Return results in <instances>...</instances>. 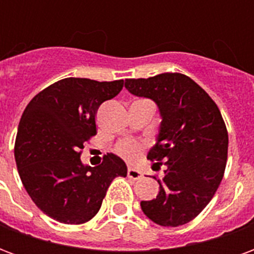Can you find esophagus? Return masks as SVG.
<instances>
[{"label": "esophagus", "mask_w": 254, "mask_h": 254, "mask_svg": "<svg viewBox=\"0 0 254 254\" xmlns=\"http://www.w3.org/2000/svg\"><path fill=\"white\" fill-rule=\"evenodd\" d=\"M127 177L129 178H132V180H138V178H141V173L137 170V169H134V167H127Z\"/></svg>", "instance_id": "1"}]
</instances>
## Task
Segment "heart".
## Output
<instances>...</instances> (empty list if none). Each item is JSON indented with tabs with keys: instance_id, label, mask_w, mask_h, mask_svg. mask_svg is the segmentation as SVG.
Listing matches in <instances>:
<instances>
[{
	"instance_id": "heart-1",
	"label": "heart",
	"mask_w": 254,
	"mask_h": 254,
	"mask_svg": "<svg viewBox=\"0 0 254 254\" xmlns=\"http://www.w3.org/2000/svg\"><path fill=\"white\" fill-rule=\"evenodd\" d=\"M138 152H140V144L136 141H130V140L122 141L117 147V154L121 155L122 158L127 160H134L137 158Z\"/></svg>"
}]
</instances>
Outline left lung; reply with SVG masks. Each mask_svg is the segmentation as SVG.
Instances as JSON below:
<instances>
[{
  "instance_id": "8db88e82",
  "label": "left lung",
  "mask_w": 254,
  "mask_h": 254,
  "mask_svg": "<svg viewBox=\"0 0 254 254\" xmlns=\"http://www.w3.org/2000/svg\"><path fill=\"white\" fill-rule=\"evenodd\" d=\"M130 94L152 99L159 109V134L147 158L152 169L165 166L156 198L141 201L154 223L177 227L194 219L218 190L223 178L229 134L216 103L190 77L162 73L127 78Z\"/></svg>"
}]
</instances>
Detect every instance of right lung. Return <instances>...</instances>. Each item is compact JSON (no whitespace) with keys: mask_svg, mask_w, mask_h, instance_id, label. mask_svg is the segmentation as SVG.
Here are the masks:
<instances>
[{"mask_svg":"<svg viewBox=\"0 0 254 254\" xmlns=\"http://www.w3.org/2000/svg\"><path fill=\"white\" fill-rule=\"evenodd\" d=\"M124 80L67 77L35 95L20 120L14 159L20 180L42 212L65 224H81L100 209L116 177H127L125 162L107 154L96 167L84 165V143L96 134L99 106L113 99Z\"/></svg>","mask_w":254,"mask_h":254,"instance_id":"1","label":"right lung"}]
</instances>
